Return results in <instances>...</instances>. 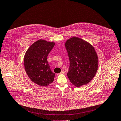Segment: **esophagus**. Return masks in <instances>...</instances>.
Returning a JSON list of instances; mask_svg holds the SVG:
<instances>
[{
	"mask_svg": "<svg viewBox=\"0 0 121 121\" xmlns=\"http://www.w3.org/2000/svg\"><path fill=\"white\" fill-rule=\"evenodd\" d=\"M65 74V71H64V70H62L61 72H60V73L58 74V75H59V74Z\"/></svg>",
	"mask_w": 121,
	"mask_h": 121,
	"instance_id": "obj_1",
	"label": "esophagus"
}]
</instances>
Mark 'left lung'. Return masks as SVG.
<instances>
[{
	"mask_svg": "<svg viewBox=\"0 0 121 121\" xmlns=\"http://www.w3.org/2000/svg\"><path fill=\"white\" fill-rule=\"evenodd\" d=\"M65 46L70 61L67 73L70 81L76 87L87 84L94 77L98 67V58L94 47L77 37L68 39Z\"/></svg>",
	"mask_w": 121,
	"mask_h": 121,
	"instance_id": "8db88e82",
	"label": "left lung"
}]
</instances>
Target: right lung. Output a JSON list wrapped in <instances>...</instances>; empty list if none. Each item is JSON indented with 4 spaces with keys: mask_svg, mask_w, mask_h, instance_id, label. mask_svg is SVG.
<instances>
[{
    "mask_svg": "<svg viewBox=\"0 0 121 121\" xmlns=\"http://www.w3.org/2000/svg\"><path fill=\"white\" fill-rule=\"evenodd\" d=\"M55 43L40 39L26 51L24 57L25 71L30 79L39 86L46 87L54 81L53 73L47 61V56Z\"/></svg>",
    "mask_w": 121,
    "mask_h": 121,
    "instance_id": "obj_1",
    "label": "right lung"
}]
</instances>
